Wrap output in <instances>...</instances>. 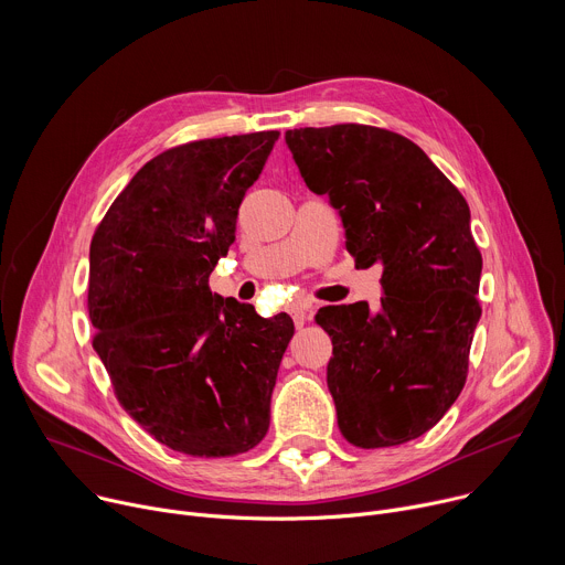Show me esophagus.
Here are the masks:
<instances>
[{"label": "esophagus", "mask_w": 565, "mask_h": 565, "mask_svg": "<svg viewBox=\"0 0 565 565\" xmlns=\"http://www.w3.org/2000/svg\"><path fill=\"white\" fill-rule=\"evenodd\" d=\"M290 315H292V321H295V327H297V329H301V327L306 324V319H308L306 308H301V306H292V308H290Z\"/></svg>", "instance_id": "esophagus-1"}]
</instances>
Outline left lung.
Here are the masks:
<instances>
[{"label": "left lung", "mask_w": 565, "mask_h": 565, "mask_svg": "<svg viewBox=\"0 0 565 565\" xmlns=\"http://www.w3.org/2000/svg\"><path fill=\"white\" fill-rule=\"evenodd\" d=\"M315 194H329L358 268L382 266L380 310L319 308L342 436L362 449L429 431L460 395L480 319L482 257L469 205L409 138L371 125L286 131Z\"/></svg>", "instance_id": "1"}]
</instances>
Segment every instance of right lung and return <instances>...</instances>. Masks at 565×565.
I'll use <instances>...</instances> for the list:
<instances>
[{
	"instance_id": "1",
	"label": "right lung",
	"mask_w": 565,
	"mask_h": 565,
	"mask_svg": "<svg viewBox=\"0 0 565 565\" xmlns=\"http://www.w3.org/2000/svg\"><path fill=\"white\" fill-rule=\"evenodd\" d=\"M279 131L192 140L153 156L116 196L89 250L94 349L122 409L199 458L257 447L292 319L212 295L238 205Z\"/></svg>"
}]
</instances>
